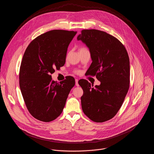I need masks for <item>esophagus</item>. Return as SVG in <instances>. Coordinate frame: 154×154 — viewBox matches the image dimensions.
<instances>
[{
    "instance_id": "34e87169",
    "label": "esophagus",
    "mask_w": 154,
    "mask_h": 154,
    "mask_svg": "<svg viewBox=\"0 0 154 154\" xmlns=\"http://www.w3.org/2000/svg\"><path fill=\"white\" fill-rule=\"evenodd\" d=\"M75 84L77 87H79V84H78V79H75Z\"/></svg>"
}]
</instances>
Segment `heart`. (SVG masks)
Listing matches in <instances>:
<instances>
[{"mask_svg": "<svg viewBox=\"0 0 154 154\" xmlns=\"http://www.w3.org/2000/svg\"><path fill=\"white\" fill-rule=\"evenodd\" d=\"M81 49H84V48H81Z\"/></svg>", "mask_w": 154, "mask_h": 154, "instance_id": "obj_1", "label": "heart"}]
</instances>
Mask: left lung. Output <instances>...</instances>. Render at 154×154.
Instances as JSON below:
<instances>
[{
	"label": "left lung",
	"instance_id": "left-lung-1",
	"mask_svg": "<svg viewBox=\"0 0 154 154\" xmlns=\"http://www.w3.org/2000/svg\"><path fill=\"white\" fill-rule=\"evenodd\" d=\"M77 40L89 50L92 63L87 75H96L100 85L85 79L78 82L84 94L81 106L91 120L101 123L112 119L120 109L130 83V62L125 46L114 37L97 29H84Z\"/></svg>",
	"mask_w": 154,
	"mask_h": 154
}]
</instances>
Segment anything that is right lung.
<instances>
[{
  "label": "right lung",
  "instance_id": "right-lung-1",
  "mask_svg": "<svg viewBox=\"0 0 154 154\" xmlns=\"http://www.w3.org/2000/svg\"><path fill=\"white\" fill-rule=\"evenodd\" d=\"M76 32L49 31L37 37L27 47L20 72V87L25 105L36 119L49 122L62 112L68 95L75 86L72 76L60 82L51 74L64 66L68 46Z\"/></svg>",
  "mask_w": 154,
  "mask_h": 154
}]
</instances>
